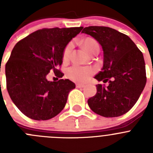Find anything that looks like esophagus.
<instances>
[{"mask_svg": "<svg viewBox=\"0 0 153 153\" xmlns=\"http://www.w3.org/2000/svg\"><path fill=\"white\" fill-rule=\"evenodd\" d=\"M76 87H77V88H82V87H84V85L83 84H80V83H76Z\"/></svg>", "mask_w": 153, "mask_h": 153, "instance_id": "1", "label": "esophagus"}]
</instances>
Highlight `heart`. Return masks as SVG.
I'll return each mask as SVG.
<instances>
[{
    "label": "heart",
    "mask_w": 153,
    "mask_h": 153,
    "mask_svg": "<svg viewBox=\"0 0 153 153\" xmlns=\"http://www.w3.org/2000/svg\"><path fill=\"white\" fill-rule=\"evenodd\" d=\"M83 49L89 53H91L95 50H100L99 44L93 38H86L82 41ZM71 50V44H69L63 51V59L67 60ZM95 72L94 69L90 67H81L78 65H74L70 67L67 70V76L70 79L77 83H85Z\"/></svg>",
    "instance_id": "obj_1"
}]
</instances>
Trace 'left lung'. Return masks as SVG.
<instances>
[{
    "mask_svg": "<svg viewBox=\"0 0 153 153\" xmlns=\"http://www.w3.org/2000/svg\"><path fill=\"white\" fill-rule=\"evenodd\" d=\"M82 33L90 35L103 51L102 71L95 76L108 86L97 85V93L88 100L94 113L117 117L130 110L140 98L146 83L143 53L127 35L108 27L90 26Z\"/></svg>",
    "mask_w": 153,
    "mask_h": 153,
    "instance_id": "8db88e82",
    "label": "left lung"
}]
</instances>
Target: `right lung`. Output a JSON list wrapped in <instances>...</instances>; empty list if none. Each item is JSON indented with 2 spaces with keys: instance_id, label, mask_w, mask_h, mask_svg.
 Wrapping results in <instances>:
<instances>
[{
  "instance_id": "1",
  "label": "right lung",
  "mask_w": 153,
  "mask_h": 153,
  "mask_svg": "<svg viewBox=\"0 0 153 153\" xmlns=\"http://www.w3.org/2000/svg\"><path fill=\"white\" fill-rule=\"evenodd\" d=\"M83 28L38 30L14 46L5 66L7 89L25 116L47 120L63 110L75 83L67 79L48 81L47 76L53 70L58 77L63 76L58 67L63 63L65 47Z\"/></svg>"
}]
</instances>
